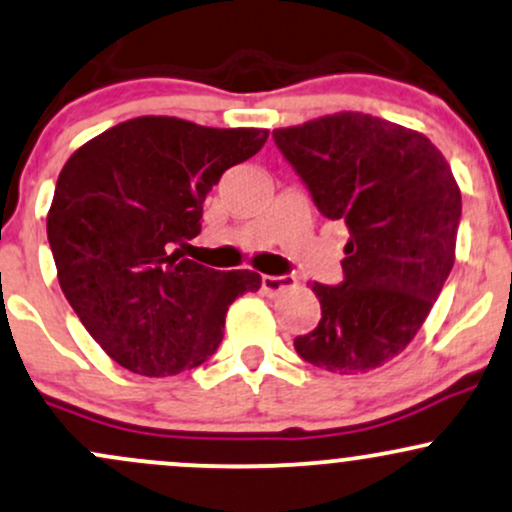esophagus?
Segmentation results:
<instances>
[{"instance_id":"obj_1","label":"esophagus","mask_w":512,"mask_h":512,"mask_svg":"<svg viewBox=\"0 0 512 512\" xmlns=\"http://www.w3.org/2000/svg\"><path fill=\"white\" fill-rule=\"evenodd\" d=\"M291 286H296V279L289 277V274H265L262 277V291H265L267 296H277L282 294V291L291 289Z\"/></svg>"}]
</instances>
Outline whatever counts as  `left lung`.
<instances>
[{
	"instance_id": "left-lung-1",
	"label": "left lung",
	"mask_w": 512,
	"mask_h": 512,
	"mask_svg": "<svg viewBox=\"0 0 512 512\" xmlns=\"http://www.w3.org/2000/svg\"><path fill=\"white\" fill-rule=\"evenodd\" d=\"M313 204L350 230L338 286L313 284L320 320L294 340L313 367L364 374L401 355L454 265L462 194L423 133L342 111L277 128Z\"/></svg>"
}]
</instances>
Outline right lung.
<instances>
[{"label": "right lung", "instance_id": "add662e5", "mask_svg": "<svg viewBox=\"0 0 512 512\" xmlns=\"http://www.w3.org/2000/svg\"><path fill=\"white\" fill-rule=\"evenodd\" d=\"M267 136L140 116L65 162L48 211L60 289L128 372L170 376L204 364L221 345L230 303L260 289L257 272H218L177 245L201 233L204 199L221 174Z\"/></svg>", "mask_w": 512, "mask_h": 512}]
</instances>
